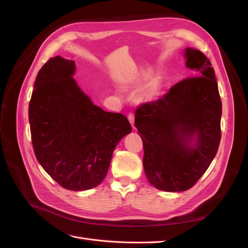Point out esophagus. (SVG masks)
<instances>
[{
    "label": "esophagus",
    "mask_w": 248,
    "mask_h": 248,
    "mask_svg": "<svg viewBox=\"0 0 248 248\" xmlns=\"http://www.w3.org/2000/svg\"><path fill=\"white\" fill-rule=\"evenodd\" d=\"M128 120H129V122H130L131 126L134 128V116H133L132 114H129V115H128Z\"/></svg>",
    "instance_id": "esophagus-1"
}]
</instances>
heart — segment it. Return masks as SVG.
<instances>
[{
	"instance_id": "heart-1",
	"label": "heart",
	"mask_w": 248,
	"mask_h": 248,
	"mask_svg": "<svg viewBox=\"0 0 248 248\" xmlns=\"http://www.w3.org/2000/svg\"><path fill=\"white\" fill-rule=\"evenodd\" d=\"M152 76H153V70L151 68H149V67H147V68L140 70L139 73L132 79H130L127 82H124L123 86L125 88H129L132 86H140L141 84H144V82L148 81L152 78ZM157 93H158V88H157L156 84L152 82V84H150L142 90V91L139 94L138 98L140 101H142V102L152 101L156 98Z\"/></svg>"
}]
</instances>
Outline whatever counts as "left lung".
I'll return each instance as SVG.
<instances>
[{
  "label": "left lung",
  "mask_w": 248,
  "mask_h": 248,
  "mask_svg": "<svg viewBox=\"0 0 248 248\" xmlns=\"http://www.w3.org/2000/svg\"><path fill=\"white\" fill-rule=\"evenodd\" d=\"M191 78L136 110L145 174L155 188L185 191L204 175L220 142L221 100L213 67L200 50L184 49Z\"/></svg>",
  "instance_id": "left-lung-1"
}]
</instances>
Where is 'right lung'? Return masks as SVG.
<instances>
[{
    "label": "right lung",
    "mask_w": 248,
    "mask_h": 248,
    "mask_svg": "<svg viewBox=\"0 0 248 248\" xmlns=\"http://www.w3.org/2000/svg\"><path fill=\"white\" fill-rule=\"evenodd\" d=\"M76 62L60 56L42 66L29 104L36 158L66 189L88 190L106 178L112 152L131 132L127 118L95 106L73 78Z\"/></svg>",
    "instance_id": "add662e5"
}]
</instances>
